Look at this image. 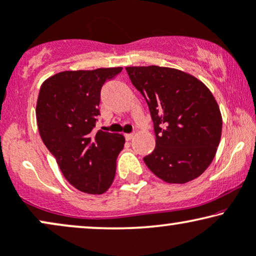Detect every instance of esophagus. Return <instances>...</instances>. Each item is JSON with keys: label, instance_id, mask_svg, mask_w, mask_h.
<instances>
[{"label": "esophagus", "instance_id": "obj_1", "mask_svg": "<svg viewBox=\"0 0 256 256\" xmlns=\"http://www.w3.org/2000/svg\"><path fill=\"white\" fill-rule=\"evenodd\" d=\"M134 134H125L126 140H131V139H134Z\"/></svg>", "mask_w": 256, "mask_h": 256}]
</instances>
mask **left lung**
Listing matches in <instances>:
<instances>
[{
  "label": "left lung",
  "mask_w": 256,
  "mask_h": 256,
  "mask_svg": "<svg viewBox=\"0 0 256 256\" xmlns=\"http://www.w3.org/2000/svg\"><path fill=\"white\" fill-rule=\"evenodd\" d=\"M131 82L146 100L156 148L146 166L168 183L182 184L204 172L214 160L222 117L202 82L182 70L160 66L126 67Z\"/></svg>",
  "instance_id": "8db88e82"
}]
</instances>
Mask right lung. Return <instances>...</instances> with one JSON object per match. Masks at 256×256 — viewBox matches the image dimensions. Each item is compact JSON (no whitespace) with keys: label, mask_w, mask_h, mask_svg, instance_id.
<instances>
[{"label":"right lung","mask_w":256,"mask_h":256,"mask_svg":"<svg viewBox=\"0 0 256 256\" xmlns=\"http://www.w3.org/2000/svg\"><path fill=\"white\" fill-rule=\"evenodd\" d=\"M122 70H64L41 85L36 104L41 139L64 178L82 192L104 194L114 178L124 136L93 130L100 114L102 87Z\"/></svg>","instance_id":"1"}]
</instances>
